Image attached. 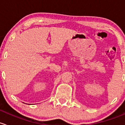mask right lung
Returning <instances> with one entry per match:
<instances>
[{
	"mask_svg": "<svg viewBox=\"0 0 125 125\" xmlns=\"http://www.w3.org/2000/svg\"><path fill=\"white\" fill-rule=\"evenodd\" d=\"M29 105H31V104H29Z\"/></svg>",
	"mask_w": 125,
	"mask_h": 125,
	"instance_id": "obj_1",
	"label": "right lung"
}]
</instances>
